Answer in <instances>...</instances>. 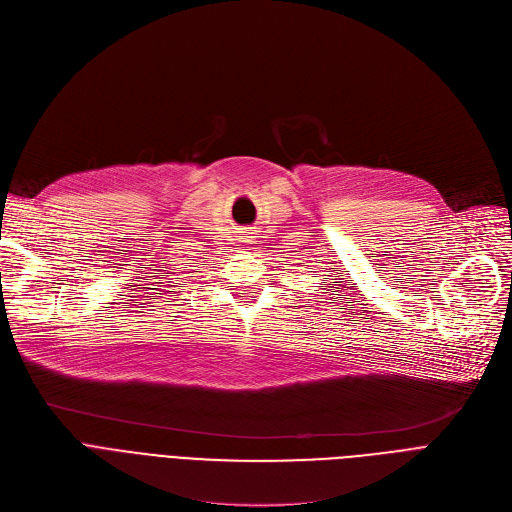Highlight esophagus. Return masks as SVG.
I'll list each match as a JSON object with an SVG mask.
<instances>
[{"label":"esophagus","mask_w":512,"mask_h":512,"mask_svg":"<svg viewBox=\"0 0 512 512\" xmlns=\"http://www.w3.org/2000/svg\"><path fill=\"white\" fill-rule=\"evenodd\" d=\"M253 245H255V234L247 232L245 234V247H253Z\"/></svg>","instance_id":"1"}]
</instances>
